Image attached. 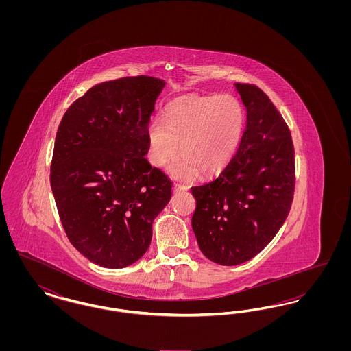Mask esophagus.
Instances as JSON below:
<instances>
[{
  "mask_svg": "<svg viewBox=\"0 0 351 351\" xmlns=\"http://www.w3.org/2000/svg\"><path fill=\"white\" fill-rule=\"evenodd\" d=\"M186 189H188L186 185H182V184H175V185H173V192H175V193L184 192V191H186Z\"/></svg>",
  "mask_w": 351,
  "mask_h": 351,
  "instance_id": "34e87169",
  "label": "esophagus"
}]
</instances>
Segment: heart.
<instances>
[{
    "instance_id": "obj_1",
    "label": "heart",
    "mask_w": 351,
    "mask_h": 351,
    "mask_svg": "<svg viewBox=\"0 0 351 351\" xmlns=\"http://www.w3.org/2000/svg\"><path fill=\"white\" fill-rule=\"evenodd\" d=\"M243 129V106L232 95L182 97L168 105L163 121L151 119L146 133L149 158L162 167L180 143L183 156L169 167L175 178L189 179L199 171L215 175L232 162Z\"/></svg>"
}]
</instances>
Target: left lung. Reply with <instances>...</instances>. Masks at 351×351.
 Masks as SVG:
<instances>
[{
  "label": "left lung",
  "instance_id": "1",
  "mask_svg": "<svg viewBox=\"0 0 351 351\" xmlns=\"http://www.w3.org/2000/svg\"><path fill=\"white\" fill-rule=\"evenodd\" d=\"M246 129L217 179L193 186L192 229L201 252L222 266L245 263L280 230L295 191V151L282 114L258 86L234 84Z\"/></svg>",
  "mask_w": 351,
  "mask_h": 351
}]
</instances>
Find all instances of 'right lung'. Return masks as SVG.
<instances>
[{"instance_id":"obj_1","label":"right lung","mask_w":351,"mask_h":351,"mask_svg":"<svg viewBox=\"0 0 351 351\" xmlns=\"http://www.w3.org/2000/svg\"><path fill=\"white\" fill-rule=\"evenodd\" d=\"M166 85L150 76L92 86L58 128L51 189L69 242L95 265L122 268L150 246L172 183L151 167L147 126Z\"/></svg>"}]
</instances>
